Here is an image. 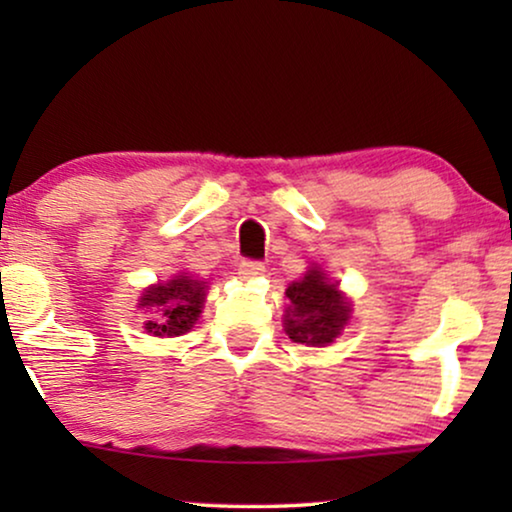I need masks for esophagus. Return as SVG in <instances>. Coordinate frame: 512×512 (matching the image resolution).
Returning <instances> with one entry per match:
<instances>
[{"instance_id": "34e87169", "label": "esophagus", "mask_w": 512, "mask_h": 512, "mask_svg": "<svg viewBox=\"0 0 512 512\" xmlns=\"http://www.w3.org/2000/svg\"><path fill=\"white\" fill-rule=\"evenodd\" d=\"M237 270H240V275H242L244 279H249V277L263 275L265 265H263L261 261H254V258H242L240 265H237Z\"/></svg>"}]
</instances>
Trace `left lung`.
Masks as SVG:
<instances>
[{
    "instance_id": "1",
    "label": "left lung",
    "mask_w": 512,
    "mask_h": 512,
    "mask_svg": "<svg viewBox=\"0 0 512 512\" xmlns=\"http://www.w3.org/2000/svg\"><path fill=\"white\" fill-rule=\"evenodd\" d=\"M291 305L286 310V335L300 345L321 347L338 338L349 319V303L338 284L328 282L319 268L307 270L300 282L286 289Z\"/></svg>"
}]
</instances>
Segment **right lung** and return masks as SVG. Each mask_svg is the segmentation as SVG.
I'll return each mask as SVG.
<instances>
[{
  "mask_svg": "<svg viewBox=\"0 0 512 512\" xmlns=\"http://www.w3.org/2000/svg\"><path fill=\"white\" fill-rule=\"evenodd\" d=\"M205 303V282L179 275L167 284L146 289L139 305L156 310V321L146 324V331L158 338H177L193 328L198 321L200 307Z\"/></svg>",
  "mask_w": 512,
  "mask_h": 512,
  "instance_id": "right-lung-1",
  "label": "right lung"
}]
</instances>
